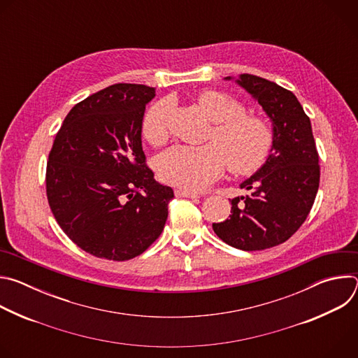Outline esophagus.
I'll use <instances>...</instances> for the list:
<instances>
[{"instance_id": "1", "label": "esophagus", "mask_w": 358, "mask_h": 358, "mask_svg": "<svg viewBox=\"0 0 358 358\" xmlns=\"http://www.w3.org/2000/svg\"><path fill=\"white\" fill-rule=\"evenodd\" d=\"M174 192H176L177 196H185V198H196V196L201 195L195 191H188V189H176Z\"/></svg>"}]
</instances>
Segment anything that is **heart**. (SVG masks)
<instances>
[{
    "label": "heart",
    "instance_id": "b5f03b06",
    "mask_svg": "<svg viewBox=\"0 0 358 358\" xmlns=\"http://www.w3.org/2000/svg\"><path fill=\"white\" fill-rule=\"evenodd\" d=\"M196 106L215 123L210 136L214 143L201 147L177 145L163 152L159 173L166 182L198 191L215 181L227 163L235 174H250L265 163L273 143L272 130L265 120L243 113V106L236 99L218 90L199 93ZM169 110L166 100L147 110L143 136L151 144L167 140Z\"/></svg>",
    "mask_w": 358,
    "mask_h": 358
}]
</instances>
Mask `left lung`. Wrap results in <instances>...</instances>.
Segmentation results:
<instances>
[{"label":"left lung","mask_w":358,"mask_h":358,"mask_svg":"<svg viewBox=\"0 0 358 358\" xmlns=\"http://www.w3.org/2000/svg\"><path fill=\"white\" fill-rule=\"evenodd\" d=\"M235 82L271 119L273 143L265 164L239 185L248 195L234 198L229 218L213 229L236 249L262 250L287 241L308 218L319 189V155L310 119L290 90L248 73Z\"/></svg>","instance_id":"1"}]
</instances>
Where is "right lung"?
Here are the masks:
<instances>
[{
	"instance_id": "add662e5",
	"label": "right lung",
	"mask_w": 358,
	"mask_h": 358,
	"mask_svg": "<svg viewBox=\"0 0 358 358\" xmlns=\"http://www.w3.org/2000/svg\"><path fill=\"white\" fill-rule=\"evenodd\" d=\"M156 89L116 83L79 101L49 152L46 195L62 231L97 258L127 261L167 221L171 187L145 166L141 127Z\"/></svg>"
}]
</instances>
